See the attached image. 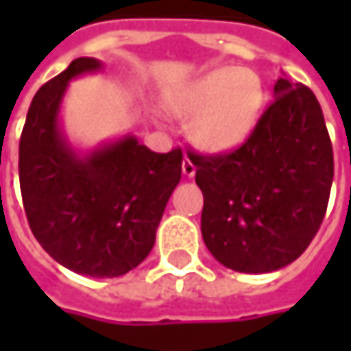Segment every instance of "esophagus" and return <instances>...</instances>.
I'll return each mask as SVG.
<instances>
[{
    "mask_svg": "<svg viewBox=\"0 0 351 351\" xmlns=\"http://www.w3.org/2000/svg\"><path fill=\"white\" fill-rule=\"evenodd\" d=\"M182 171H183V176H185V178H193V176H195V164H193V162H191L189 158H183Z\"/></svg>",
    "mask_w": 351,
    "mask_h": 351,
    "instance_id": "34e87169",
    "label": "esophagus"
}]
</instances>
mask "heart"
<instances>
[{"instance_id": "1", "label": "heart", "mask_w": 351, "mask_h": 351, "mask_svg": "<svg viewBox=\"0 0 351 351\" xmlns=\"http://www.w3.org/2000/svg\"><path fill=\"white\" fill-rule=\"evenodd\" d=\"M263 84L250 68L221 66L199 75L164 101L173 119L189 123V138L207 154H226L248 141L260 121Z\"/></svg>"}]
</instances>
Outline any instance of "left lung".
<instances>
[{"instance_id": "left-lung-1", "label": "left lung", "mask_w": 351, "mask_h": 351, "mask_svg": "<svg viewBox=\"0 0 351 351\" xmlns=\"http://www.w3.org/2000/svg\"><path fill=\"white\" fill-rule=\"evenodd\" d=\"M203 191L201 234L213 258L240 274L295 262L324 219L334 156L315 93L281 74L252 136L221 156L189 152Z\"/></svg>"}]
</instances>
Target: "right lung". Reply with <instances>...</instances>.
Wrapping results in <instances>:
<instances>
[{
    "label": "right lung",
    "instance_id": "obj_1",
    "mask_svg": "<svg viewBox=\"0 0 351 351\" xmlns=\"http://www.w3.org/2000/svg\"><path fill=\"white\" fill-rule=\"evenodd\" d=\"M101 70L97 58H75L36 91L21 134L19 182L34 238L56 262L82 276L119 277L154 248L183 156L152 152L132 134L75 148L62 101L72 80Z\"/></svg>",
    "mask_w": 351,
    "mask_h": 351
}]
</instances>
